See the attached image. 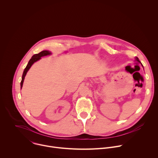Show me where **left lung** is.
I'll list each match as a JSON object with an SVG mask.
<instances>
[{"label":"left lung","mask_w":158,"mask_h":158,"mask_svg":"<svg viewBox=\"0 0 158 158\" xmlns=\"http://www.w3.org/2000/svg\"><path fill=\"white\" fill-rule=\"evenodd\" d=\"M136 60L138 62H140V63H141V62L139 61V59H138V57H136Z\"/></svg>","instance_id":"obj_1"}]
</instances>
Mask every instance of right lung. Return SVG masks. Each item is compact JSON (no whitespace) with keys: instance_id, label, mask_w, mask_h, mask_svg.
<instances>
[{"instance_id":"add662e5","label":"right lung","mask_w":158,"mask_h":158,"mask_svg":"<svg viewBox=\"0 0 158 158\" xmlns=\"http://www.w3.org/2000/svg\"><path fill=\"white\" fill-rule=\"evenodd\" d=\"M51 52L49 51H43L40 52H39V54H34L32 57L31 59H30V60L29 61L26 67L25 68L24 71V73H23V74H22V81H21V82H20V88L22 89V85H23V82H24V78H25V76L27 73V71L29 70V69L31 68V67L32 66V65L36 61L39 60V59H41V57H43V56H48V55H51Z\"/></svg>"}]
</instances>
